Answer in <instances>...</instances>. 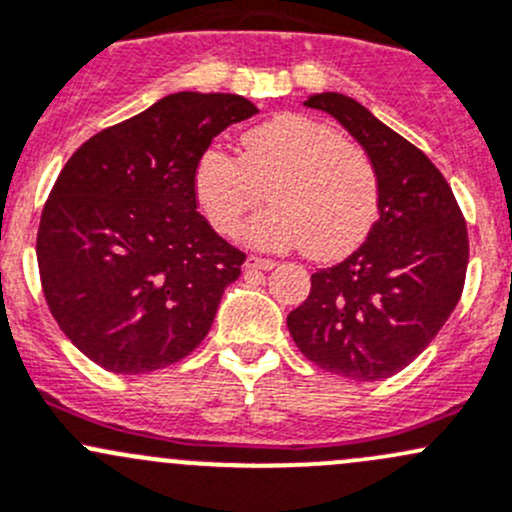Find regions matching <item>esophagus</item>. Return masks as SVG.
I'll list each match as a JSON object with an SVG mask.
<instances>
[{"label":"esophagus","mask_w":512,"mask_h":512,"mask_svg":"<svg viewBox=\"0 0 512 512\" xmlns=\"http://www.w3.org/2000/svg\"><path fill=\"white\" fill-rule=\"evenodd\" d=\"M245 267H247V270L270 272V270H274V267H277V262H274V260H265V257L250 255V257H247V260H245Z\"/></svg>","instance_id":"obj_1"}]
</instances>
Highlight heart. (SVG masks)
<instances>
[{
	"label": "heart",
	"mask_w": 512,
	"mask_h": 512,
	"mask_svg": "<svg viewBox=\"0 0 512 512\" xmlns=\"http://www.w3.org/2000/svg\"><path fill=\"white\" fill-rule=\"evenodd\" d=\"M272 206L247 223L245 240L262 250L304 245L316 260L348 255L373 230L380 211L378 171L336 127L284 115L247 132L242 157L211 147L193 169V198L215 233L235 235L262 201Z\"/></svg>",
	"instance_id": "heart-1"
}]
</instances>
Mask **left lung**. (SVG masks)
<instances>
[{
    "label": "left lung",
    "instance_id": "8db88e82",
    "mask_svg": "<svg viewBox=\"0 0 512 512\" xmlns=\"http://www.w3.org/2000/svg\"><path fill=\"white\" fill-rule=\"evenodd\" d=\"M336 117L365 149L380 184V218L363 245L311 274L287 316L289 333L321 370L351 380L400 373L432 343L464 292L469 233L451 186L360 102L319 93L304 102Z\"/></svg>",
    "mask_w": 512,
    "mask_h": 512
}]
</instances>
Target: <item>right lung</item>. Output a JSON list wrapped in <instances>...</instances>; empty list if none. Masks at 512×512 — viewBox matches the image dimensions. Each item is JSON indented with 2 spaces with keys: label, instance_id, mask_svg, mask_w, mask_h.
Listing matches in <instances>:
<instances>
[{
  "label": "right lung",
  "instance_id": "1",
  "mask_svg": "<svg viewBox=\"0 0 512 512\" xmlns=\"http://www.w3.org/2000/svg\"><path fill=\"white\" fill-rule=\"evenodd\" d=\"M257 112L228 93H174L90 137L43 206V297L80 353L142 375L201 346L245 252L196 211L193 169L225 127Z\"/></svg>",
  "mask_w": 512,
  "mask_h": 512
}]
</instances>
